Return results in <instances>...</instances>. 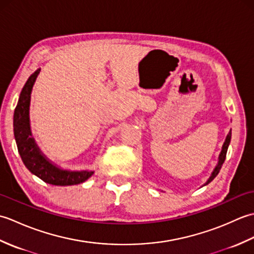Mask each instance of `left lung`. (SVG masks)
Wrapping results in <instances>:
<instances>
[{"label": "left lung", "mask_w": 254, "mask_h": 254, "mask_svg": "<svg viewBox=\"0 0 254 254\" xmlns=\"http://www.w3.org/2000/svg\"><path fill=\"white\" fill-rule=\"evenodd\" d=\"M230 139H231V131L228 133L227 137H226V141H225V143H224V145H223L222 153H220V155H219V158H218V165L216 166V168L214 169L212 176L209 177V179L207 180V182H206V183H205V185H208V183H209L210 181H212V180L214 179V178L218 175V172H219L220 168H222V166H223L224 161H225V159H226V154H227V149H228V146H229Z\"/></svg>", "instance_id": "1"}]
</instances>
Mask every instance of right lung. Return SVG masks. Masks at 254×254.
Segmentation results:
<instances>
[{
	"instance_id": "1",
	"label": "right lung",
	"mask_w": 254,
	"mask_h": 254,
	"mask_svg": "<svg viewBox=\"0 0 254 254\" xmlns=\"http://www.w3.org/2000/svg\"><path fill=\"white\" fill-rule=\"evenodd\" d=\"M40 68L30 75L21 89L17 106L14 111V135L21 160L31 174L42 181L53 186H74L86 181L94 174L93 171L62 170L49 163L41 154L31 137L29 127V101L30 93Z\"/></svg>"
}]
</instances>
